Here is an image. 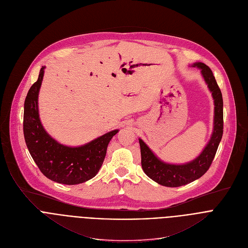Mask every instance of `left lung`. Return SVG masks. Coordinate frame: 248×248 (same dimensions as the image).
Here are the masks:
<instances>
[{"mask_svg": "<svg viewBox=\"0 0 248 248\" xmlns=\"http://www.w3.org/2000/svg\"><path fill=\"white\" fill-rule=\"evenodd\" d=\"M192 67L201 73L211 93L214 103L213 131L204 150L195 159L185 164H172L160 160L145 142L139 139L141 155V168L144 173L160 186L177 187L192 183L202 177L209 169L216 156L223 134V101L220 89L212 71L203 62H195Z\"/></svg>", "mask_w": 248, "mask_h": 248, "instance_id": "8db88e82", "label": "left lung"}]
</instances>
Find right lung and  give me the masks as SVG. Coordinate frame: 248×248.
Instances as JSON below:
<instances>
[{"mask_svg":"<svg viewBox=\"0 0 248 248\" xmlns=\"http://www.w3.org/2000/svg\"><path fill=\"white\" fill-rule=\"evenodd\" d=\"M45 67L31 87L24 106V137L28 150L42 173L58 184L78 185L94 177L105 160L114 129L89 143L71 147L59 143L45 130L39 115L38 96Z\"/></svg>","mask_w":248,"mask_h":248,"instance_id":"obj_1","label":"right lung"}]
</instances>
